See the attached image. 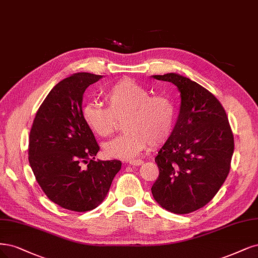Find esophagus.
<instances>
[{"label": "esophagus", "mask_w": 258, "mask_h": 258, "mask_svg": "<svg viewBox=\"0 0 258 258\" xmlns=\"http://www.w3.org/2000/svg\"><path fill=\"white\" fill-rule=\"evenodd\" d=\"M143 163H144L143 160H131V161H129V164L133 166H140Z\"/></svg>", "instance_id": "34e87169"}]
</instances>
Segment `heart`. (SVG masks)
I'll return each mask as SVG.
<instances>
[{"label": "heart", "mask_w": 258, "mask_h": 258, "mask_svg": "<svg viewBox=\"0 0 258 258\" xmlns=\"http://www.w3.org/2000/svg\"><path fill=\"white\" fill-rule=\"evenodd\" d=\"M149 90L132 79L123 78L108 88L106 108L86 103L81 117L96 136L108 138L123 119V135L103 144L108 158L133 159L150 144L158 147L170 139L175 122V106L163 95H152Z\"/></svg>", "instance_id": "1"}]
</instances>
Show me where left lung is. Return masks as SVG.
Listing matches in <instances>:
<instances>
[{
	"instance_id": "1",
	"label": "left lung",
	"mask_w": 258,
	"mask_h": 258,
	"mask_svg": "<svg viewBox=\"0 0 258 258\" xmlns=\"http://www.w3.org/2000/svg\"><path fill=\"white\" fill-rule=\"evenodd\" d=\"M153 78L177 86L181 100L172 135L155 158L159 177L152 193L167 211L190 214L209 203L224 183L234 136L223 106L206 88L174 73Z\"/></svg>"
}]
</instances>
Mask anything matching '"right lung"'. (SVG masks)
<instances>
[{
  "label": "right lung",
  "mask_w": 258,
  "mask_h": 258,
  "mask_svg": "<svg viewBox=\"0 0 258 258\" xmlns=\"http://www.w3.org/2000/svg\"><path fill=\"white\" fill-rule=\"evenodd\" d=\"M102 78L77 73L61 80L43 100L33 121L29 162L49 200L84 212L103 202L119 160H95L99 146L81 117L83 94Z\"/></svg>",
  "instance_id": "right-lung-1"
}]
</instances>
